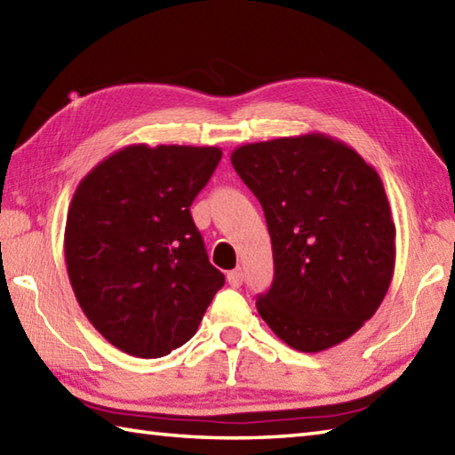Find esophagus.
<instances>
[{
  "label": "esophagus",
  "mask_w": 455,
  "mask_h": 455,
  "mask_svg": "<svg viewBox=\"0 0 455 455\" xmlns=\"http://www.w3.org/2000/svg\"><path fill=\"white\" fill-rule=\"evenodd\" d=\"M227 280H228V283L233 288H238L240 283H243V280H244V274H243V270L240 268H236V270H230L228 274H227Z\"/></svg>",
  "instance_id": "esophagus-1"
}]
</instances>
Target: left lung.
Returning a JSON list of instances; mask_svg holds the SVG:
<instances>
[{
	"mask_svg": "<svg viewBox=\"0 0 455 455\" xmlns=\"http://www.w3.org/2000/svg\"><path fill=\"white\" fill-rule=\"evenodd\" d=\"M230 162L272 238L274 280L258 314L304 353L349 339L395 272L396 228L375 167L323 133L240 146Z\"/></svg>",
	"mask_w": 455,
	"mask_h": 455,
	"instance_id": "1",
	"label": "left lung"
}]
</instances>
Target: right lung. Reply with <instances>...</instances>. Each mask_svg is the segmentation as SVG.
Segmentation results:
<instances>
[{"label": "right lung", "mask_w": 455, "mask_h": 455, "mask_svg": "<svg viewBox=\"0 0 455 455\" xmlns=\"http://www.w3.org/2000/svg\"><path fill=\"white\" fill-rule=\"evenodd\" d=\"M220 157L211 146H128L78 183L65 228L68 280L88 322L120 351L169 355L225 286L189 211Z\"/></svg>", "instance_id": "right-lung-1"}]
</instances>
